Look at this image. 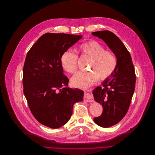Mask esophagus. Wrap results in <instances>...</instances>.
Instances as JSON below:
<instances>
[{
    "instance_id": "34e87169",
    "label": "esophagus",
    "mask_w": 155,
    "mask_h": 155,
    "mask_svg": "<svg viewBox=\"0 0 155 155\" xmlns=\"http://www.w3.org/2000/svg\"><path fill=\"white\" fill-rule=\"evenodd\" d=\"M91 89L86 90L84 94V100L87 101V102H93L94 101V97H93V95L91 94Z\"/></svg>"
}]
</instances>
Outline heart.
Wrapping results in <instances>:
<instances>
[{"label":"heart","instance_id":"b5f03b06","mask_svg":"<svg viewBox=\"0 0 155 155\" xmlns=\"http://www.w3.org/2000/svg\"><path fill=\"white\" fill-rule=\"evenodd\" d=\"M78 51L82 55L90 57L87 71L78 72L71 79L72 85L76 88H87L100 78L103 80L111 76L117 66V58L114 52L105 49L104 46L96 40H90L81 44ZM78 55L71 50H67L60 57L63 69L69 73L78 70Z\"/></svg>","mask_w":155,"mask_h":155}]
</instances>
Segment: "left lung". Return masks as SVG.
<instances>
[{
	"instance_id": "obj_1",
	"label": "left lung",
	"mask_w": 155,
	"mask_h": 155,
	"mask_svg": "<svg viewBox=\"0 0 155 155\" xmlns=\"http://www.w3.org/2000/svg\"><path fill=\"white\" fill-rule=\"evenodd\" d=\"M91 34L107 44L118 61L113 74L103 82L104 87H97L93 91L95 100L103 109L100 117L94 118V122L108 128L116 125L127 113L135 89L136 74L131 56L118 37L109 30Z\"/></svg>"
}]
</instances>
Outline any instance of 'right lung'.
<instances>
[{"label": "right lung", "instance_id": "right-lung-1", "mask_svg": "<svg viewBox=\"0 0 155 155\" xmlns=\"http://www.w3.org/2000/svg\"><path fill=\"white\" fill-rule=\"evenodd\" d=\"M82 38L81 35L47 33L27 54L23 68L24 94L30 110L42 125L51 128L68 121L74 103L83 100L84 91L68 87L60 57Z\"/></svg>", "mask_w": 155, "mask_h": 155}]
</instances>
